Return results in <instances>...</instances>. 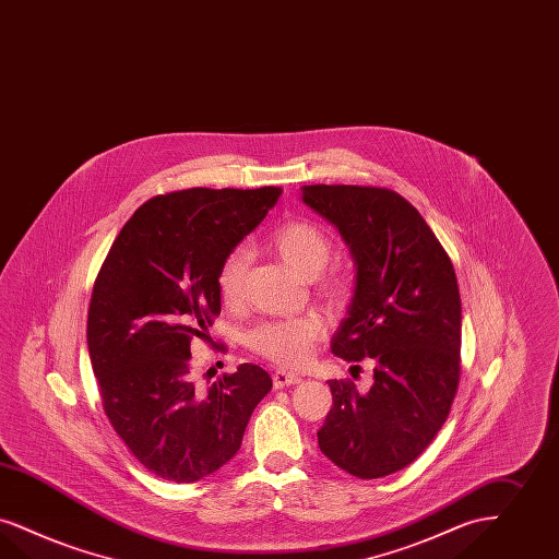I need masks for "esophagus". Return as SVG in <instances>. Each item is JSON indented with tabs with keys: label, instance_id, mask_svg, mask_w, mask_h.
Returning <instances> with one entry per match:
<instances>
[{
	"label": "esophagus",
	"instance_id": "obj_1",
	"mask_svg": "<svg viewBox=\"0 0 559 559\" xmlns=\"http://www.w3.org/2000/svg\"><path fill=\"white\" fill-rule=\"evenodd\" d=\"M297 382H301V377L290 374V372L276 370V372L272 374V384H274V389H283V386H290V384H297Z\"/></svg>",
	"mask_w": 559,
	"mask_h": 559
}]
</instances>
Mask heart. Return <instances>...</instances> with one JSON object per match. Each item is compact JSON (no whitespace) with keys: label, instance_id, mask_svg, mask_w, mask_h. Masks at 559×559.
<instances>
[{"label":"heart","instance_id":"b5f03b06","mask_svg":"<svg viewBox=\"0 0 559 559\" xmlns=\"http://www.w3.org/2000/svg\"><path fill=\"white\" fill-rule=\"evenodd\" d=\"M270 246L276 253L297 270L301 276H318L329 264L333 255L331 237L310 221H290L278 226L270 235ZM249 266V251L246 247H235L221 264L216 285L224 306L239 304L243 295V283ZM320 293L331 301L341 304L347 297V281L343 276H326L320 283ZM326 335V326L320 316L301 313L293 318L266 320L247 331L246 345L258 356L270 359L281 368H299L304 366L318 341Z\"/></svg>","mask_w":559,"mask_h":559}]
</instances>
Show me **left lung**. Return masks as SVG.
<instances>
[{"label":"left lung","mask_w":559,"mask_h":559,"mask_svg":"<svg viewBox=\"0 0 559 559\" xmlns=\"http://www.w3.org/2000/svg\"><path fill=\"white\" fill-rule=\"evenodd\" d=\"M301 200L335 224L356 264V289L333 354L374 361V382L329 380L333 407L320 451L358 478L409 466L445 425L460 382L462 301L453 264L400 193L308 185Z\"/></svg>","instance_id":"left-lung-1"}]
</instances>
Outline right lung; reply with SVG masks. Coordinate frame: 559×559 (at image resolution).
I'll return each instance as SVG.
<instances>
[{"label": "right lung", "mask_w": 559, "mask_h": 559, "mask_svg": "<svg viewBox=\"0 0 559 559\" xmlns=\"http://www.w3.org/2000/svg\"><path fill=\"white\" fill-rule=\"evenodd\" d=\"M281 193L195 187L152 198L122 226L95 278L87 345L104 412L164 480L195 483L223 468L272 389L255 364L201 389L191 379V341L221 313L224 258Z\"/></svg>", "instance_id": "add662e5"}]
</instances>
